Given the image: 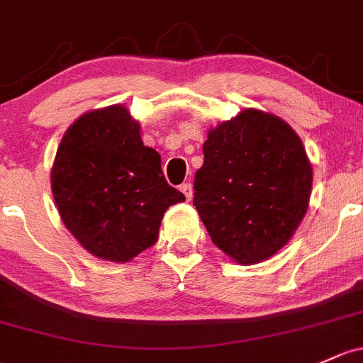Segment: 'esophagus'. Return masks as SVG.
<instances>
[{
	"mask_svg": "<svg viewBox=\"0 0 363 363\" xmlns=\"http://www.w3.org/2000/svg\"><path fill=\"white\" fill-rule=\"evenodd\" d=\"M180 190L183 192V196H185L186 201H190V199H192L194 190H192V185H190V183H183V185L180 186Z\"/></svg>",
	"mask_w": 363,
	"mask_h": 363,
	"instance_id": "1",
	"label": "esophagus"
}]
</instances>
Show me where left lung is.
I'll use <instances>...</instances> for the list:
<instances>
[{
  "label": "left lung",
  "mask_w": 363,
  "mask_h": 363,
  "mask_svg": "<svg viewBox=\"0 0 363 363\" xmlns=\"http://www.w3.org/2000/svg\"><path fill=\"white\" fill-rule=\"evenodd\" d=\"M194 206L213 244L237 263L270 258L301 223L311 166L299 136L274 114L245 108L209 131Z\"/></svg>",
  "instance_id": "1"
}]
</instances>
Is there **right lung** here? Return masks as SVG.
<instances>
[{
  "mask_svg": "<svg viewBox=\"0 0 363 363\" xmlns=\"http://www.w3.org/2000/svg\"><path fill=\"white\" fill-rule=\"evenodd\" d=\"M52 192L79 244L116 263L157 242L166 209L185 201L123 105L88 112L69 128L57 150Z\"/></svg>",
  "mask_w": 363,
  "mask_h": 363,
  "instance_id": "right-lung-1",
  "label": "right lung"
}]
</instances>
